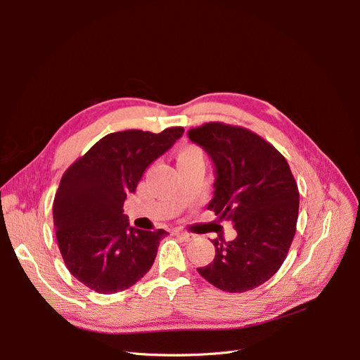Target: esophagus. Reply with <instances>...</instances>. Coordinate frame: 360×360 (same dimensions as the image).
Returning <instances> with one entry per match:
<instances>
[{"label": "esophagus", "mask_w": 360, "mask_h": 360, "mask_svg": "<svg viewBox=\"0 0 360 360\" xmlns=\"http://www.w3.org/2000/svg\"><path fill=\"white\" fill-rule=\"evenodd\" d=\"M176 236H179L180 238H183L184 242H189V240H192V238L195 237L193 234H191V233H188V231H184V230H177V231H176Z\"/></svg>", "instance_id": "34e87169"}]
</instances>
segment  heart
Masks as SVG:
<instances>
[{
    "instance_id": "obj_1",
    "label": "heart",
    "mask_w": 360,
    "mask_h": 360,
    "mask_svg": "<svg viewBox=\"0 0 360 360\" xmlns=\"http://www.w3.org/2000/svg\"><path fill=\"white\" fill-rule=\"evenodd\" d=\"M195 158H202V151L200 150V147H197V146H186V147H183L179 151L177 162L189 160V159H195Z\"/></svg>"
}]
</instances>
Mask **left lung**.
<instances>
[{"mask_svg":"<svg viewBox=\"0 0 360 360\" xmlns=\"http://www.w3.org/2000/svg\"><path fill=\"white\" fill-rule=\"evenodd\" d=\"M216 168L209 204L219 219L234 222L237 237L214 238V258L198 274L228 292L264 284L284 263L296 234L299 189L287 159L252 130L221 122L188 130Z\"/></svg>","mask_w":360,"mask_h":360,"instance_id":"8db88e82","label":"left lung"}]
</instances>
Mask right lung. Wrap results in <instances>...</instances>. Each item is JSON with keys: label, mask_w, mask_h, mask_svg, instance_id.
I'll return each instance as SVG.
<instances>
[{"label": "right lung", "mask_w": 360, "mask_h": 360, "mask_svg": "<svg viewBox=\"0 0 360 360\" xmlns=\"http://www.w3.org/2000/svg\"><path fill=\"white\" fill-rule=\"evenodd\" d=\"M184 129L160 134L123 130L103 136L63 174L53 198V226L64 264L85 287L101 294L123 291L153 266L168 233L129 226L123 204L151 162Z\"/></svg>", "instance_id": "obj_1"}]
</instances>
